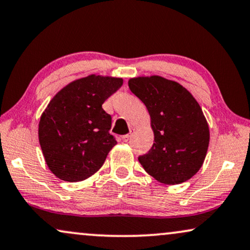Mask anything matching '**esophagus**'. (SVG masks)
Here are the masks:
<instances>
[{
  "instance_id": "1",
  "label": "esophagus",
  "mask_w": 250,
  "mask_h": 250,
  "mask_svg": "<svg viewBox=\"0 0 250 250\" xmlns=\"http://www.w3.org/2000/svg\"><path fill=\"white\" fill-rule=\"evenodd\" d=\"M134 132H135V129H131V130H130V135L131 134H134ZM130 135H123L122 136V141L123 142H128L129 140H130Z\"/></svg>"
}]
</instances>
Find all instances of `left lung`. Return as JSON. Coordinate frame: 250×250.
I'll use <instances>...</instances> for the list:
<instances>
[{
  "mask_svg": "<svg viewBox=\"0 0 250 250\" xmlns=\"http://www.w3.org/2000/svg\"><path fill=\"white\" fill-rule=\"evenodd\" d=\"M129 88L146 106L154 143L138 158L152 178L164 185H179L203 165L210 130L200 104L178 82L162 76H138Z\"/></svg>",
  "mask_w": 250,
  "mask_h": 250,
  "instance_id": "left-lung-1",
  "label": "left lung"
}]
</instances>
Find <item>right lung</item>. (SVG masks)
Here are the masks:
<instances>
[{
    "instance_id": "add662e5",
    "label": "right lung",
    "mask_w": 250,
    "mask_h": 250,
    "mask_svg": "<svg viewBox=\"0 0 250 250\" xmlns=\"http://www.w3.org/2000/svg\"><path fill=\"white\" fill-rule=\"evenodd\" d=\"M123 80L88 75L75 80L53 97L39 121V143L45 162L56 178L86 180L100 169L115 138L108 130L112 118L103 109Z\"/></svg>"
}]
</instances>
